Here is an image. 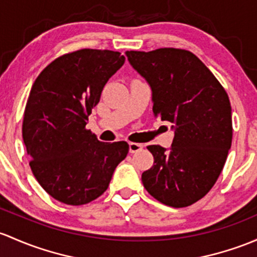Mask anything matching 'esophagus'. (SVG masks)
<instances>
[{"label":"esophagus","instance_id":"esophagus-1","mask_svg":"<svg viewBox=\"0 0 257 257\" xmlns=\"http://www.w3.org/2000/svg\"><path fill=\"white\" fill-rule=\"evenodd\" d=\"M140 150H143V144H139V143H129V153L134 154Z\"/></svg>","mask_w":257,"mask_h":257}]
</instances>
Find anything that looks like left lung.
<instances>
[{"instance_id": "8db88e82", "label": "left lung", "mask_w": 257, "mask_h": 257, "mask_svg": "<svg viewBox=\"0 0 257 257\" xmlns=\"http://www.w3.org/2000/svg\"><path fill=\"white\" fill-rule=\"evenodd\" d=\"M125 55L150 85L154 115L170 121L175 132L170 149L148 147L154 165L143 172V185L166 206H191L217 182L231 147L228 93L188 50L161 48Z\"/></svg>"}]
</instances>
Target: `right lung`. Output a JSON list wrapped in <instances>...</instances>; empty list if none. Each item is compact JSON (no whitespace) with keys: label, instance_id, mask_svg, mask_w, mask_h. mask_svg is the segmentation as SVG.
Here are the masks:
<instances>
[{"label":"right lung","instance_id":"right-lung-1","mask_svg":"<svg viewBox=\"0 0 257 257\" xmlns=\"http://www.w3.org/2000/svg\"><path fill=\"white\" fill-rule=\"evenodd\" d=\"M125 58L81 49L50 63L32 86L22 134L34 177L56 201L81 206L108 188L129 151L126 142H99L86 129L107 81Z\"/></svg>","mask_w":257,"mask_h":257}]
</instances>
